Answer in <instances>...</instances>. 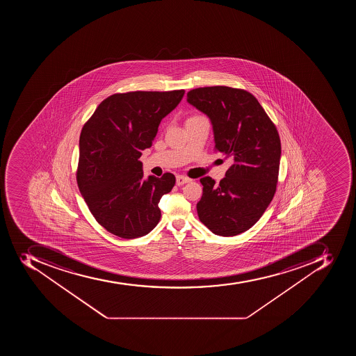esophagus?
Here are the masks:
<instances>
[{
  "label": "esophagus",
  "mask_w": 356,
  "mask_h": 356,
  "mask_svg": "<svg viewBox=\"0 0 356 356\" xmlns=\"http://www.w3.org/2000/svg\"><path fill=\"white\" fill-rule=\"evenodd\" d=\"M191 179H189V178H188V177L181 176V175H180V176H177V178H176V184L178 186L185 185V184H187V182H191Z\"/></svg>",
  "instance_id": "1"
}]
</instances>
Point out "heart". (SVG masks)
Wrapping results in <instances>:
<instances>
[{
	"mask_svg": "<svg viewBox=\"0 0 356 356\" xmlns=\"http://www.w3.org/2000/svg\"><path fill=\"white\" fill-rule=\"evenodd\" d=\"M195 117H199V115H193V117H191V118H195ZM191 118H189V119H191Z\"/></svg>",
	"mask_w": 356,
	"mask_h": 356,
	"instance_id": "heart-1",
	"label": "heart"
}]
</instances>
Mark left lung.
I'll return each instance as SVG.
<instances>
[{"label": "left lung", "mask_w": 356, "mask_h": 356, "mask_svg": "<svg viewBox=\"0 0 356 356\" xmlns=\"http://www.w3.org/2000/svg\"><path fill=\"white\" fill-rule=\"evenodd\" d=\"M187 101L210 118L215 152L232 160L219 185L210 177L200 179L199 219L216 235H239L259 220L276 193L282 152L277 128L246 90L197 88Z\"/></svg>", "instance_id": "left-lung-1"}]
</instances>
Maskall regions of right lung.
Instances as JSON below:
<instances>
[{
	"mask_svg": "<svg viewBox=\"0 0 356 356\" xmlns=\"http://www.w3.org/2000/svg\"><path fill=\"white\" fill-rule=\"evenodd\" d=\"M185 90L131 91L104 99L83 124L76 184L95 220L120 238H138L159 222L160 199L176 177L143 180V150L150 148L160 121Z\"/></svg>",
	"mask_w": 356,
	"mask_h": 356,
	"instance_id": "1",
	"label": "right lung"
}]
</instances>
